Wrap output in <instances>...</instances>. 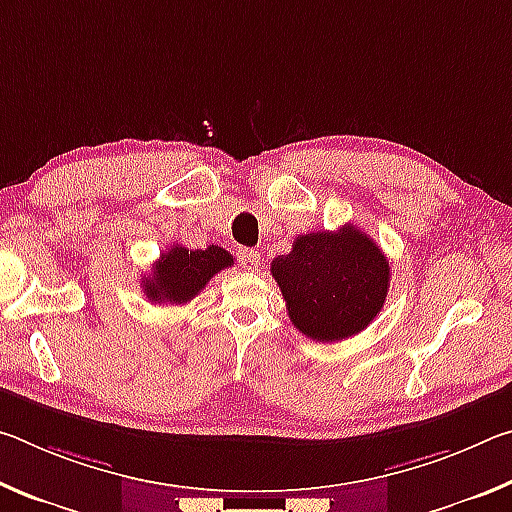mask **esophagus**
<instances>
[{"instance_id": "esophagus-1", "label": "esophagus", "mask_w": 512, "mask_h": 512, "mask_svg": "<svg viewBox=\"0 0 512 512\" xmlns=\"http://www.w3.org/2000/svg\"><path fill=\"white\" fill-rule=\"evenodd\" d=\"M237 259H239V264L246 268V271H257V266H259V253H257V250H253V248H239L237 250Z\"/></svg>"}]
</instances>
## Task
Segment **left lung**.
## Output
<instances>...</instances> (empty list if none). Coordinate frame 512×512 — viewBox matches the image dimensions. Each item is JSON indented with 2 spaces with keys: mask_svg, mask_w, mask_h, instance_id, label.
Returning a JSON list of instances; mask_svg holds the SVG:
<instances>
[{
  "mask_svg": "<svg viewBox=\"0 0 512 512\" xmlns=\"http://www.w3.org/2000/svg\"><path fill=\"white\" fill-rule=\"evenodd\" d=\"M271 273L293 327L320 343L366 329L384 307L391 282L381 248L352 223L300 235L289 255L273 259Z\"/></svg>",
  "mask_w": 512,
  "mask_h": 512,
  "instance_id": "obj_1",
  "label": "left lung"
}]
</instances>
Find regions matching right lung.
I'll return each mask as SVG.
<instances>
[{"mask_svg":"<svg viewBox=\"0 0 512 512\" xmlns=\"http://www.w3.org/2000/svg\"><path fill=\"white\" fill-rule=\"evenodd\" d=\"M228 266H232V255L221 246L192 250L176 244L164 250L153 271L142 277V287L151 302L185 305Z\"/></svg>","mask_w":512,"mask_h":512,"instance_id":"1","label":"right lung"}]
</instances>
